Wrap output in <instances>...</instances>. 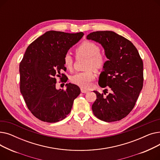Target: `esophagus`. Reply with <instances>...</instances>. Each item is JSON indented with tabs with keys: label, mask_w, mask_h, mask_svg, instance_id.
Instances as JSON below:
<instances>
[{
	"label": "esophagus",
	"mask_w": 160,
	"mask_h": 160,
	"mask_svg": "<svg viewBox=\"0 0 160 160\" xmlns=\"http://www.w3.org/2000/svg\"><path fill=\"white\" fill-rule=\"evenodd\" d=\"M89 91L88 90V89H84V88H81V92L82 93H88Z\"/></svg>",
	"instance_id": "1"
}]
</instances>
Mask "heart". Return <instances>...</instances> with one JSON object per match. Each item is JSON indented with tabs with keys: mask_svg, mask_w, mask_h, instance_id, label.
<instances>
[{
	"mask_svg": "<svg viewBox=\"0 0 160 160\" xmlns=\"http://www.w3.org/2000/svg\"><path fill=\"white\" fill-rule=\"evenodd\" d=\"M99 46L93 42L86 41L79 45L75 50L76 55L78 58L87 59L86 69H89L85 72H77L71 77V81L76 85L82 88H89L91 82L95 78V74L90 69L98 71L102 69L106 62V56L100 53ZM73 59L70 54L64 56L63 63L67 69L71 70L73 67Z\"/></svg>",
	"mask_w": 160,
	"mask_h": 160,
	"instance_id": "b5f03b06",
	"label": "heart"
}]
</instances>
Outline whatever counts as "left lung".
Instances as JSON below:
<instances>
[{"instance_id": "obj_1", "label": "left lung", "mask_w": 160, "mask_h": 160, "mask_svg": "<svg viewBox=\"0 0 160 160\" xmlns=\"http://www.w3.org/2000/svg\"><path fill=\"white\" fill-rule=\"evenodd\" d=\"M87 39L97 42L108 59L99 76L98 85L110 88V93L97 91L92 105L93 114L101 121L114 122L127 117L132 110L143 85V63L131 41L112 31L90 33Z\"/></svg>"}]
</instances>
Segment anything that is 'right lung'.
<instances>
[{"instance_id": "obj_1", "label": "right lung", "mask_w": 160, "mask_h": 160, "mask_svg": "<svg viewBox=\"0 0 160 160\" xmlns=\"http://www.w3.org/2000/svg\"><path fill=\"white\" fill-rule=\"evenodd\" d=\"M83 32L65 33L50 30L28 47L19 65L20 90L28 108L38 119L47 122L63 120L80 93L79 87L66 83L57 89L56 77L65 70L64 56L81 39Z\"/></svg>"}]
</instances>
